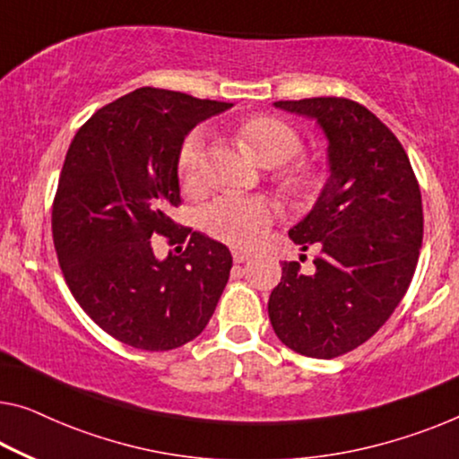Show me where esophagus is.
I'll return each instance as SVG.
<instances>
[{
	"mask_svg": "<svg viewBox=\"0 0 459 459\" xmlns=\"http://www.w3.org/2000/svg\"><path fill=\"white\" fill-rule=\"evenodd\" d=\"M251 257L249 251H243V249H232V259H235V264H243L247 262V259Z\"/></svg>",
	"mask_w": 459,
	"mask_h": 459,
	"instance_id": "34e87169",
	"label": "esophagus"
}]
</instances>
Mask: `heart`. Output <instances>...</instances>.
Here are the masks:
<instances>
[{"mask_svg":"<svg viewBox=\"0 0 459 459\" xmlns=\"http://www.w3.org/2000/svg\"><path fill=\"white\" fill-rule=\"evenodd\" d=\"M238 138L265 167H276L299 154L300 138L289 123L276 117H251L238 127ZM206 134L195 129L183 142L179 173L187 187L202 183ZM273 221V206L264 197L221 195L200 212V224L210 237L235 247H253Z\"/></svg>","mask_w":459,"mask_h":459,"instance_id":"heart-1","label":"heart"}]
</instances>
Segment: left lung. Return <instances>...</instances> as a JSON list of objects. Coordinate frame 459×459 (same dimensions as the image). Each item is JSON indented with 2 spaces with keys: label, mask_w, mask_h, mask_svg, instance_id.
<instances>
[{
  "label": "left lung",
  "mask_w": 459,
  "mask_h": 459,
  "mask_svg": "<svg viewBox=\"0 0 459 459\" xmlns=\"http://www.w3.org/2000/svg\"><path fill=\"white\" fill-rule=\"evenodd\" d=\"M316 119L327 140V181L309 214L289 230L317 247L309 272L282 264L268 300L276 336L311 359L351 352L385 324L414 276L422 200L406 150L359 102L336 97L278 100Z\"/></svg>",
  "instance_id": "1"
}]
</instances>
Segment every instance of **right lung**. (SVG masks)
I'll use <instances>...</instances> for the list:
<instances>
[{
  "instance_id": "add662e5",
  "label": "right lung",
  "mask_w": 459,
  "mask_h": 459,
  "mask_svg": "<svg viewBox=\"0 0 459 459\" xmlns=\"http://www.w3.org/2000/svg\"><path fill=\"white\" fill-rule=\"evenodd\" d=\"M230 102L138 88L78 129L53 202V243L74 299L94 324L140 351H173L200 336L229 282L227 245L177 229L179 152L197 123ZM190 238L155 257L152 237Z\"/></svg>"
}]
</instances>
